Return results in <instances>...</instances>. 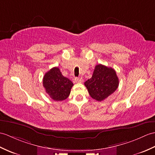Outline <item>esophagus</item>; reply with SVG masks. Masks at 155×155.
I'll use <instances>...</instances> for the list:
<instances>
[{"label":"esophagus","instance_id":"1","mask_svg":"<svg viewBox=\"0 0 155 155\" xmlns=\"http://www.w3.org/2000/svg\"><path fill=\"white\" fill-rule=\"evenodd\" d=\"M74 81L75 82H77V83H81V82H82L83 80H82V78H75Z\"/></svg>","mask_w":155,"mask_h":155}]
</instances>
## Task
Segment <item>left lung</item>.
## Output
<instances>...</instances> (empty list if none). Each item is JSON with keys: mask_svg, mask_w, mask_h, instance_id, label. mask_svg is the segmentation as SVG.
<instances>
[{"mask_svg": "<svg viewBox=\"0 0 155 155\" xmlns=\"http://www.w3.org/2000/svg\"><path fill=\"white\" fill-rule=\"evenodd\" d=\"M84 85L92 98L101 102L116 91L119 79L114 69L99 64L95 67L91 78L86 81Z\"/></svg>", "mask_w": 155, "mask_h": 155, "instance_id": "obj_1", "label": "left lung"}]
</instances>
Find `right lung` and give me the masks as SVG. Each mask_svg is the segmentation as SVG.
Here are the masks:
<instances>
[{
  "label": "right lung",
  "instance_id": "obj_1",
  "mask_svg": "<svg viewBox=\"0 0 155 155\" xmlns=\"http://www.w3.org/2000/svg\"><path fill=\"white\" fill-rule=\"evenodd\" d=\"M43 86L50 98L55 101H63L69 96L73 83L63 76L58 67H53L45 74Z\"/></svg>",
  "mask_w": 155,
  "mask_h": 155
}]
</instances>
